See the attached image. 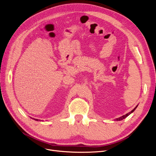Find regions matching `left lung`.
Returning a JSON list of instances; mask_svg holds the SVG:
<instances>
[{
  "label": "left lung",
  "mask_w": 156,
  "mask_h": 156,
  "mask_svg": "<svg viewBox=\"0 0 156 156\" xmlns=\"http://www.w3.org/2000/svg\"><path fill=\"white\" fill-rule=\"evenodd\" d=\"M137 106H138V105H136L133 110H132L131 112H128V113H127L126 115H123V116H120V117H119V118H117V119H116L115 120H116V121H120V120H123V119H126V118L127 117V116H128L130 114H131L132 112H133L135 109H136V108L137 107Z\"/></svg>",
  "instance_id": "obj_1"
}]
</instances>
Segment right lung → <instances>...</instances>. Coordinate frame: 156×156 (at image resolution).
Returning <instances> with one entry per match:
<instances>
[{"mask_svg": "<svg viewBox=\"0 0 156 156\" xmlns=\"http://www.w3.org/2000/svg\"><path fill=\"white\" fill-rule=\"evenodd\" d=\"M34 119V120H36V121H38V120H37V119Z\"/></svg>", "mask_w": 156, "mask_h": 156, "instance_id": "obj_1", "label": "right lung"}]
</instances>
